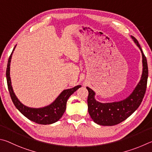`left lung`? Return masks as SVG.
<instances>
[{
	"mask_svg": "<svg viewBox=\"0 0 152 152\" xmlns=\"http://www.w3.org/2000/svg\"><path fill=\"white\" fill-rule=\"evenodd\" d=\"M131 38L139 48L142 55V74L140 80L133 90L132 94L126 99L119 102L102 103L95 99V92L89 87L87 104L88 111L95 123L103 126H111L121 123L129 118L139 107L144 97L148 77V67L146 57L137 40Z\"/></svg>",
	"mask_w": 152,
	"mask_h": 152,
	"instance_id": "obj_1",
	"label": "left lung"
}]
</instances>
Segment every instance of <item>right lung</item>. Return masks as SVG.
Returning <instances> with one entry per match:
<instances>
[{
  "label": "right lung",
  "mask_w": 152,
  "mask_h": 152,
  "mask_svg": "<svg viewBox=\"0 0 152 152\" xmlns=\"http://www.w3.org/2000/svg\"><path fill=\"white\" fill-rule=\"evenodd\" d=\"M16 46L13 49L12 52L9 57V61H8L6 72L8 89H9L10 97H11L13 103L17 110L24 116L28 118L29 120L41 125H49L55 123V122L59 120L61 117L63 116V113H65L66 110V102H67L69 97L79 88H80L81 86H77L73 88L63 90L55 99L54 102H53L49 105L45 106V107L34 108L24 105L16 96L15 92L13 91L11 79H10V62H11L12 55Z\"/></svg>",
  "instance_id": "right-lung-1"
}]
</instances>
